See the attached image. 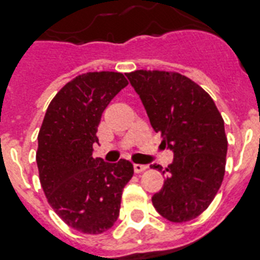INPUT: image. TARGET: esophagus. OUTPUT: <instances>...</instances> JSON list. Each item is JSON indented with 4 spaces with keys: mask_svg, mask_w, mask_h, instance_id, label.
<instances>
[{
    "mask_svg": "<svg viewBox=\"0 0 260 260\" xmlns=\"http://www.w3.org/2000/svg\"><path fill=\"white\" fill-rule=\"evenodd\" d=\"M134 169H135V172H136V173H141V172L147 171L148 167H147V165H141V164H135Z\"/></svg>",
    "mask_w": 260,
    "mask_h": 260,
    "instance_id": "1",
    "label": "esophagus"
}]
</instances>
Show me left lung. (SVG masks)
<instances>
[{
  "instance_id": "8db88e82",
  "label": "left lung",
  "mask_w": 260,
  "mask_h": 260,
  "mask_svg": "<svg viewBox=\"0 0 260 260\" xmlns=\"http://www.w3.org/2000/svg\"><path fill=\"white\" fill-rule=\"evenodd\" d=\"M140 95L150 125L173 150L167 177L152 197L158 214L182 223L202 214L221 187L228 137L214 100L197 83L174 71L136 70L126 74Z\"/></svg>"
}]
</instances>
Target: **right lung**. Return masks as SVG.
I'll use <instances>...</instances> for the list:
<instances>
[{
    "label": "right lung",
    "mask_w": 260,
    "mask_h": 260,
    "mask_svg": "<svg viewBox=\"0 0 260 260\" xmlns=\"http://www.w3.org/2000/svg\"><path fill=\"white\" fill-rule=\"evenodd\" d=\"M126 84L121 73L78 75L50 102L39 129L37 165L47 202L64 223L84 234L112 228L124 186L134 176L129 161L107 164L92 156L102 113Z\"/></svg>",
    "instance_id": "add662e5"
}]
</instances>
